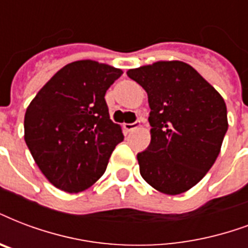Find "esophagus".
<instances>
[{"label": "esophagus", "instance_id": "1", "mask_svg": "<svg viewBox=\"0 0 248 248\" xmlns=\"http://www.w3.org/2000/svg\"><path fill=\"white\" fill-rule=\"evenodd\" d=\"M139 126H140V122H139V121H135L134 124H124V128L126 132H131V131H134L135 128L139 127Z\"/></svg>", "mask_w": 248, "mask_h": 248}]
</instances>
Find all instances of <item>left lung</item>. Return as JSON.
I'll list each match as a JSON object with an SVG mask.
<instances>
[{
  "instance_id": "1",
  "label": "left lung",
  "mask_w": 248,
  "mask_h": 248,
  "mask_svg": "<svg viewBox=\"0 0 248 248\" xmlns=\"http://www.w3.org/2000/svg\"><path fill=\"white\" fill-rule=\"evenodd\" d=\"M148 94L151 143L138 154L145 182L178 195L202 181L228 131L224 99L194 67L158 61L127 71Z\"/></svg>"
}]
</instances>
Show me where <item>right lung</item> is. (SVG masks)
<instances>
[{"label":"right lung","mask_w":248,"mask_h":248,"mask_svg":"<svg viewBox=\"0 0 248 248\" xmlns=\"http://www.w3.org/2000/svg\"><path fill=\"white\" fill-rule=\"evenodd\" d=\"M122 70L91 60L71 62L41 88L24 116V140L57 188L80 192L105 173L124 140L110 120L105 93Z\"/></svg>","instance_id":"add662e5"}]
</instances>
